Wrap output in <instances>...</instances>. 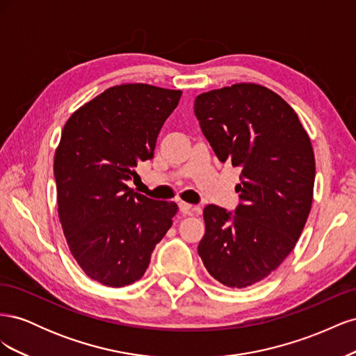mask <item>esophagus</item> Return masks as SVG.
<instances>
[{"label": "esophagus", "instance_id": "esophagus-1", "mask_svg": "<svg viewBox=\"0 0 356 356\" xmlns=\"http://www.w3.org/2000/svg\"><path fill=\"white\" fill-rule=\"evenodd\" d=\"M179 211H181L182 213H184V215H190V213H193V212L199 211V208H195V207H193V204L186 203V202H179Z\"/></svg>", "mask_w": 356, "mask_h": 356}]
</instances>
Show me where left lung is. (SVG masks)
Returning a JSON list of instances; mask_svg holds the SVG:
<instances>
[{
  "mask_svg": "<svg viewBox=\"0 0 356 356\" xmlns=\"http://www.w3.org/2000/svg\"><path fill=\"white\" fill-rule=\"evenodd\" d=\"M195 114L213 153L241 169L234 213L208 204L197 252L230 288L260 282L281 266L305 229L315 154L296 111L273 90L238 83L199 95Z\"/></svg>",
  "mask_w": 356,
  "mask_h": 356,
  "instance_id": "1",
  "label": "left lung"
}]
</instances>
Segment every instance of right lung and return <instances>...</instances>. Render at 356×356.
Returning <instances> with one entry per match:
<instances>
[{
    "instance_id": "1",
    "label": "right lung",
    "mask_w": 356,
    "mask_h": 356,
    "mask_svg": "<svg viewBox=\"0 0 356 356\" xmlns=\"http://www.w3.org/2000/svg\"><path fill=\"white\" fill-rule=\"evenodd\" d=\"M181 95L143 83L114 86L63 126L53 163L59 220L75 261L102 285L141 279L178 211L177 203L148 199L126 181L139 161L153 159Z\"/></svg>"
}]
</instances>
